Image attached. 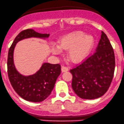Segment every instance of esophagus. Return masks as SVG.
<instances>
[{
	"label": "esophagus",
	"instance_id": "esophagus-1",
	"mask_svg": "<svg viewBox=\"0 0 124 124\" xmlns=\"http://www.w3.org/2000/svg\"><path fill=\"white\" fill-rule=\"evenodd\" d=\"M69 70V68L65 66H62V72H66V71H67Z\"/></svg>",
	"mask_w": 124,
	"mask_h": 124
}]
</instances>
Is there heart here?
<instances>
[{
	"instance_id": "obj_1",
	"label": "heart",
	"mask_w": 124,
	"mask_h": 124,
	"mask_svg": "<svg viewBox=\"0 0 124 124\" xmlns=\"http://www.w3.org/2000/svg\"><path fill=\"white\" fill-rule=\"evenodd\" d=\"M94 37L90 34L77 31L67 34L60 39L58 45L53 44L51 51L55 55L60 54L61 50H69V55L71 59L78 61L85 58L94 45Z\"/></svg>"
}]
</instances>
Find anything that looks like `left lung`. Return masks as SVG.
Instances as JSON below:
<instances>
[{"label": "left lung", "instance_id": "8db88e82", "mask_svg": "<svg viewBox=\"0 0 124 124\" xmlns=\"http://www.w3.org/2000/svg\"><path fill=\"white\" fill-rule=\"evenodd\" d=\"M95 51L70 70L73 75L71 87L82 99H94L103 96L108 90L114 77V50L102 31Z\"/></svg>", "mask_w": 124, "mask_h": 124}]
</instances>
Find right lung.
I'll return each instance as SVG.
<instances>
[{"mask_svg": "<svg viewBox=\"0 0 124 124\" xmlns=\"http://www.w3.org/2000/svg\"><path fill=\"white\" fill-rule=\"evenodd\" d=\"M49 36V34H40L32 29L23 30L16 37L9 50L7 65L9 81L18 95L27 101L40 102L49 96L61 73V66L59 64L45 62L35 74L23 76L18 72L15 66V48L16 44L22 39L32 37L45 39Z\"/></svg>", "mask_w": 124, "mask_h": 124, "instance_id": "add662e5", "label": "right lung"}]
</instances>
